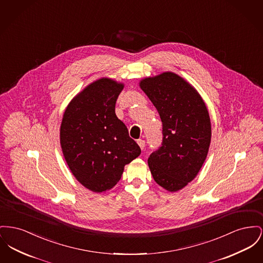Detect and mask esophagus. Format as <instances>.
Masks as SVG:
<instances>
[{
  "instance_id": "34e87169",
  "label": "esophagus",
  "mask_w": 263,
  "mask_h": 263,
  "mask_svg": "<svg viewBox=\"0 0 263 263\" xmlns=\"http://www.w3.org/2000/svg\"><path fill=\"white\" fill-rule=\"evenodd\" d=\"M137 143H138V145H139L140 148H141L142 150L145 148V146H146V142H145V140L139 139L137 141Z\"/></svg>"
}]
</instances>
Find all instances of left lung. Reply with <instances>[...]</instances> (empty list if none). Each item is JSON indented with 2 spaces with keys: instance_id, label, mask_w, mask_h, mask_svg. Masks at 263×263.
I'll use <instances>...</instances> for the list:
<instances>
[{
  "instance_id": "8db88e82",
  "label": "left lung",
  "mask_w": 263,
  "mask_h": 263,
  "mask_svg": "<svg viewBox=\"0 0 263 263\" xmlns=\"http://www.w3.org/2000/svg\"><path fill=\"white\" fill-rule=\"evenodd\" d=\"M140 86L163 124L161 146L148 158L155 182L176 192L194 180L206 158L212 128L200 94L172 72L145 78Z\"/></svg>"
}]
</instances>
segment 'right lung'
I'll list each match as a JSON object with an SVG mask.
<instances>
[{
	"label": "right lung",
	"instance_id": "obj_1",
	"mask_svg": "<svg viewBox=\"0 0 263 263\" xmlns=\"http://www.w3.org/2000/svg\"><path fill=\"white\" fill-rule=\"evenodd\" d=\"M123 84L101 78L69 103L61 126L65 161L78 182L96 193L116 185L124 166L141 154L115 114Z\"/></svg>",
	"mask_w": 263,
	"mask_h": 263
}]
</instances>
